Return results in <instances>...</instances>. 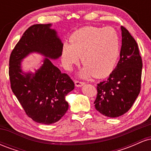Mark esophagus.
Instances as JSON below:
<instances>
[{
    "label": "esophagus",
    "mask_w": 151,
    "mask_h": 151,
    "mask_svg": "<svg viewBox=\"0 0 151 151\" xmlns=\"http://www.w3.org/2000/svg\"><path fill=\"white\" fill-rule=\"evenodd\" d=\"M74 83H75V86H81L84 85V81H78V80L74 81Z\"/></svg>",
    "instance_id": "obj_1"
}]
</instances>
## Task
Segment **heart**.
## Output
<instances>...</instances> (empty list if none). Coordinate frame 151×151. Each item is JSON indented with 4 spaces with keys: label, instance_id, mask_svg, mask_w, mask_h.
<instances>
[{
    "label": "heart",
    "instance_id": "1",
    "mask_svg": "<svg viewBox=\"0 0 151 151\" xmlns=\"http://www.w3.org/2000/svg\"><path fill=\"white\" fill-rule=\"evenodd\" d=\"M70 44L64 43L62 63L66 69L81 62L84 65L81 74L96 78L108 76L116 65L120 55L121 42L119 33L112 27L88 26L71 35Z\"/></svg>",
    "mask_w": 151,
    "mask_h": 151
}]
</instances>
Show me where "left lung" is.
Listing matches in <instances>:
<instances>
[{
  "mask_svg": "<svg viewBox=\"0 0 151 151\" xmlns=\"http://www.w3.org/2000/svg\"><path fill=\"white\" fill-rule=\"evenodd\" d=\"M122 46L116 67L96 86L95 108L106 116L124 115L131 108L141 91L143 62L136 41L121 26Z\"/></svg>",
  "mask_w": 151,
  "mask_h": 151,
  "instance_id": "left-lung-1",
  "label": "left lung"
}]
</instances>
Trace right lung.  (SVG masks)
<instances>
[{
	"mask_svg": "<svg viewBox=\"0 0 151 151\" xmlns=\"http://www.w3.org/2000/svg\"><path fill=\"white\" fill-rule=\"evenodd\" d=\"M50 24H36L25 31L11 52L9 60L10 86L26 115L40 124L57 122L68 110L65 96L74 89V81L61 73L50 59L62 55L63 45ZM32 51L47 57L41 68L34 75H22V58Z\"/></svg>",
	"mask_w": 151,
	"mask_h": 151,
	"instance_id": "add662e5",
	"label": "right lung"
}]
</instances>
